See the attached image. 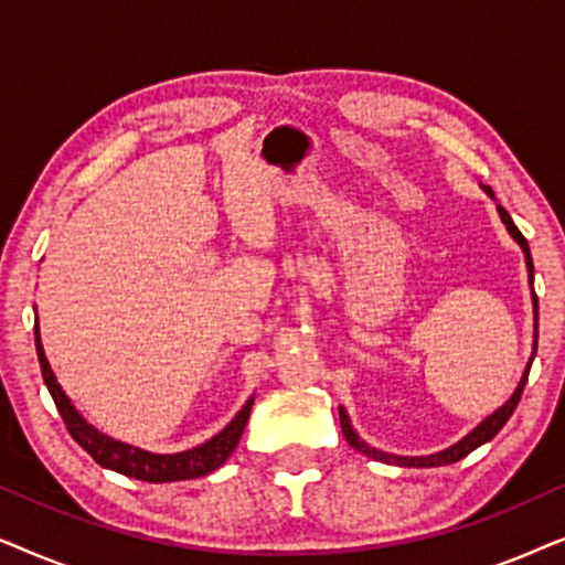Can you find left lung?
<instances>
[{
	"label": "left lung",
	"mask_w": 565,
	"mask_h": 565,
	"mask_svg": "<svg viewBox=\"0 0 565 565\" xmlns=\"http://www.w3.org/2000/svg\"><path fill=\"white\" fill-rule=\"evenodd\" d=\"M483 190L489 192V198H493L491 188H483ZM497 211H499L501 221H504V226H507L509 234H512L514 242L522 246V252H524V262H527L530 285H532V275H535V267H532V254H530V244H527V238H524V236H522V231L514 226L512 215H509V213L504 211V207L497 205ZM532 306H535V347H532V358H530V362H527V370H524V375H522L520 385H516V391L512 393V398H509L504 406L497 408V412L486 416V419H483L481 424H478V427H476L473 431H468V435L462 437L460 443H455L452 447H447V450H443V452H435V455H422V458H404V455H391V452L375 450V447H370V445L365 443V439H360L358 431L352 429L350 416H347L344 408L339 406V422H342V431H344L347 443H350L358 452L367 455V458L381 460V462H391V466H401V468H437V466H450V462H458V460H462V458H466V455L473 452L476 447H481L483 443H489V439L497 437L499 431H501V427H504V424L509 422V416L514 414L516 404H520L522 391H524V383H527V375H530V365H532V360H535V352H537V296H535V292H532Z\"/></svg>",
	"instance_id": "obj_1"
}]
</instances>
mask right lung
Returning <instances> with one entry per match:
<instances>
[{"label": "right lung", "instance_id": "1", "mask_svg": "<svg viewBox=\"0 0 565 565\" xmlns=\"http://www.w3.org/2000/svg\"><path fill=\"white\" fill-rule=\"evenodd\" d=\"M35 350H38V360H41L43 381H45V385H49L53 404H56L61 419H64L66 429H68V435H72L76 443H79L84 450L95 458V462H99V466L110 468V470H115V473L136 478V481L169 483V481H188V478H200V476L213 473V470L221 468L223 462L231 458V452L236 450L246 422H249L254 398L246 401L242 412H238L234 419H231L226 427L218 431V435H215L213 439H207V443H203V445L192 447V450L174 452V455H157V452L138 450V447L118 443V439L103 435V431H97L92 424L84 422V416L76 412L74 404L64 393V388L58 385L56 375H53L49 358H45V352H43L38 323H35Z\"/></svg>", "mask_w": 565, "mask_h": 565}]
</instances>
